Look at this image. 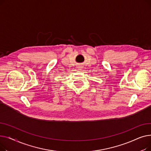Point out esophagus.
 <instances>
[{
	"label": "esophagus",
	"mask_w": 151,
	"mask_h": 151,
	"mask_svg": "<svg viewBox=\"0 0 151 151\" xmlns=\"http://www.w3.org/2000/svg\"><path fill=\"white\" fill-rule=\"evenodd\" d=\"M78 68H81L82 67H78Z\"/></svg>",
	"instance_id": "1"
}]
</instances>
